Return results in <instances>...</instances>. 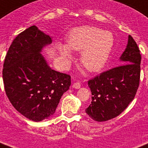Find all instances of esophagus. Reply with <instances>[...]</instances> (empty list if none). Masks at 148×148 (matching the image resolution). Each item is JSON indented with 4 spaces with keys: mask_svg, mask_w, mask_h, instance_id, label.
I'll list each match as a JSON object with an SVG mask.
<instances>
[{
    "mask_svg": "<svg viewBox=\"0 0 148 148\" xmlns=\"http://www.w3.org/2000/svg\"><path fill=\"white\" fill-rule=\"evenodd\" d=\"M81 86H82V84L79 83V82H76V83H74V84H73V88H74L78 89L81 88Z\"/></svg>",
    "mask_w": 148,
    "mask_h": 148,
    "instance_id": "esophagus-1",
    "label": "esophagus"
}]
</instances>
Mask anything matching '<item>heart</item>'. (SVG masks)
Here are the masks:
<instances>
[{"instance_id": "obj_1", "label": "heart", "mask_w": 148, "mask_h": 148, "mask_svg": "<svg viewBox=\"0 0 148 148\" xmlns=\"http://www.w3.org/2000/svg\"><path fill=\"white\" fill-rule=\"evenodd\" d=\"M114 44L113 35L92 26L76 28L70 32L67 45L57 42L56 49L64 60L72 59L71 50L82 52L81 62L88 71H101L108 61Z\"/></svg>"}]
</instances>
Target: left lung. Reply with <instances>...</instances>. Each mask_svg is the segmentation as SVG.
Instances as JSON below:
<instances>
[{
    "label": "left lung",
    "instance_id": "left-lung-1",
    "mask_svg": "<svg viewBox=\"0 0 148 148\" xmlns=\"http://www.w3.org/2000/svg\"><path fill=\"white\" fill-rule=\"evenodd\" d=\"M122 65L102 72L88 81L92 103L86 113L97 122L107 121L127 109L134 100L140 84L141 56L131 36L120 56Z\"/></svg>",
    "mask_w": 148,
    "mask_h": 148
}]
</instances>
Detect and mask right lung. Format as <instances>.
I'll return each instance as SVG.
<instances>
[{
	"mask_svg": "<svg viewBox=\"0 0 148 148\" xmlns=\"http://www.w3.org/2000/svg\"><path fill=\"white\" fill-rule=\"evenodd\" d=\"M51 42V37L32 25L15 37L4 60L7 96L17 111L35 122L53 115L71 83L69 74L52 70L40 53Z\"/></svg>",
	"mask_w": 148,
	"mask_h": 148,
	"instance_id": "add662e5",
	"label": "right lung"
}]
</instances>
